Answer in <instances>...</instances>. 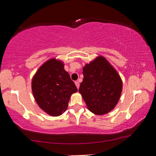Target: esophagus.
<instances>
[{
    "mask_svg": "<svg viewBox=\"0 0 156 156\" xmlns=\"http://www.w3.org/2000/svg\"><path fill=\"white\" fill-rule=\"evenodd\" d=\"M75 84H76V87H77V88L78 89L79 87H80V83H79L78 81H76V82H75Z\"/></svg>",
    "mask_w": 156,
    "mask_h": 156,
    "instance_id": "34e87169",
    "label": "esophagus"
}]
</instances>
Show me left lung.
Masks as SVG:
<instances>
[{
    "label": "left lung",
    "mask_w": 156,
    "mask_h": 156,
    "mask_svg": "<svg viewBox=\"0 0 156 156\" xmlns=\"http://www.w3.org/2000/svg\"><path fill=\"white\" fill-rule=\"evenodd\" d=\"M83 70L84 78L78 91L88 109L97 115L109 113L117 105L122 92L118 73L101 56L85 65Z\"/></svg>",
    "instance_id": "left-lung-1"
}]
</instances>
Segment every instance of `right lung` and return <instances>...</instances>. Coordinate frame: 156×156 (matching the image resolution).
I'll return each instance as SVG.
<instances>
[{
	"instance_id": "right-lung-1",
	"label": "right lung",
	"mask_w": 156,
	"mask_h": 156,
	"mask_svg": "<svg viewBox=\"0 0 156 156\" xmlns=\"http://www.w3.org/2000/svg\"><path fill=\"white\" fill-rule=\"evenodd\" d=\"M37 104L47 114L58 116L67 109L72 94L77 92L75 84L64 69V63L51 58L41 65L31 81Z\"/></svg>"
}]
</instances>
